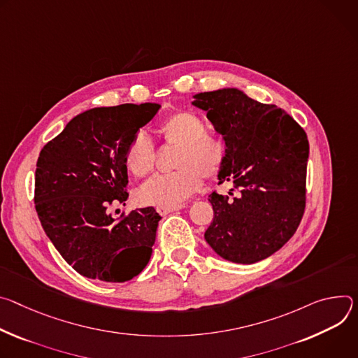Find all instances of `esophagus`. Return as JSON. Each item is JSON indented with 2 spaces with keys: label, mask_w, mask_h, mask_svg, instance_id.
<instances>
[{
  "label": "esophagus",
  "mask_w": 358,
  "mask_h": 358,
  "mask_svg": "<svg viewBox=\"0 0 358 358\" xmlns=\"http://www.w3.org/2000/svg\"><path fill=\"white\" fill-rule=\"evenodd\" d=\"M183 208H185V205H178V206H157V208H156V212H157L159 215L165 216V215H168V213L180 210V209H183Z\"/></svg>",
  "instance_id": "1"
}]
</instances>
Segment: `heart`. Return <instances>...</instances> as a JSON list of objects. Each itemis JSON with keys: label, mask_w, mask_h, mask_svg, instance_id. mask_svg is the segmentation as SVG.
Returning <instances> with one entry per match:
<instances>
[{"label": "heart", "mask_w": 358, "mask_h": 358, "mask_svg": "<svg viewBox=\"0 0 358 358\" xmlns=\"http://www.w3.org/2000/svg\"><path fill=\"white\" fill-rule=\"evenodd\" d=\"M203 119L190 110H179L164 122L161 132L166 145L176 146L173 168L142 183L136 201L148 206H178L202 186L205 178H216L229 157V146L223 136L206 132ZM156 164V149L150 138L139 132L125 152L127 169L138 176H148Z\"/></svg>", "instance_id": "obj_1"}]
</instances>
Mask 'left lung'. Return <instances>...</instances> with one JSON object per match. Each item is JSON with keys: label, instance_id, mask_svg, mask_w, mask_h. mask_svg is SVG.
Masks as SVG:
<instances>
[{"label": "left lung", "instance_id": "obj_1", "mask_svg": "<svg viewBox=\"0 0 358 358\" xmlns=\"http://www.w3.org/2000/svg\"><path fill=\"white\" fill-rule=\"evenodd\" d=\"M194 98L227 142L219 183H231L227 196L217 190L209 196L213 222L205 239L226 260L260 262L290 239L304 215L307 135L285 109L237 90Z\"/></svg>", "mask_w": 358, "mask_h": 358}]
</instances>
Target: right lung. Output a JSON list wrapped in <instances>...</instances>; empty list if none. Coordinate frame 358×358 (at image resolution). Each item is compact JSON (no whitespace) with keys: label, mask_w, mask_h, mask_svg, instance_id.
<instances>
[{"label":"right lung","mask_w":358,"mask_h":358,"mask_svg":"<svg viewBox=\"0 0 358 358\" xmlns=\"http://www.w3.org/2000/svg\"><path fill=\"white\" fill-rule=\"evenodd\" d=\"M161 105L146 102L90 109L39 152L34 202L64 260L88 279L124 283L148 264L156 239V210L109 215L128 199L125 152Z\"/></svg>","instance_id":"obj_1"}]
</instances>
